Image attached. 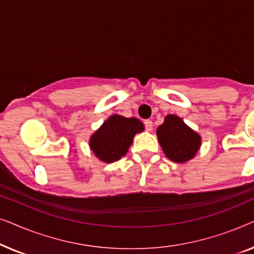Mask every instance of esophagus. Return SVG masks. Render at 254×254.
<instances>
[{
  "instance_id": "obj_1",
  "label": "esophagus",
  "mask_w": 254,
  "mask_h": 254,
  "mask_svg": "<svg viewBox=\"0 0 254 254\" xmlns=\"http://www.w3.org/2000/svg\"><path fill=\"white\" fill-rule=\"evenodd\" d=\"M152 126H154V125H152V121L151 120H145L144 121V127H145V129H147L148 131H151L152 130Z\"/></svg>"
}]
</instances>
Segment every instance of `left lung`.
<instances>
[{"label": "left lung", "instance_id": "1", "mask_svg": "<svg viewBox=\"0 0 254 254\" xmlns=\"http://www.w3.org/2000/svg\"><path fill=\"white\" fill-rule=\"evenodd\" d=\"M157 137L166 157L177 163L190 161L201 145L200 135L173 114L166 117L157 128Z\"/></svg>", "mask_w": 254, "mask_h": 254}]
</instances>
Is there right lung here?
<instances>
[{
  "instance_id": "add662e5",
  "label": "right lung",
  "mask_w": 254,
  "mask_h": 254,
  "mask_svg": "<svg viewBox=\"0 0 254 254\" xmlns=\"http://www.w3.org/2000/svg\"><path fill=\"white\" fill-rule=\"evenodd\" d=\"M144 129L143 124L135 118L114 114L90 138V147L103 162L112 163L120 159L133 143L134 135Z\"/></svg>"
}]
</instances>
